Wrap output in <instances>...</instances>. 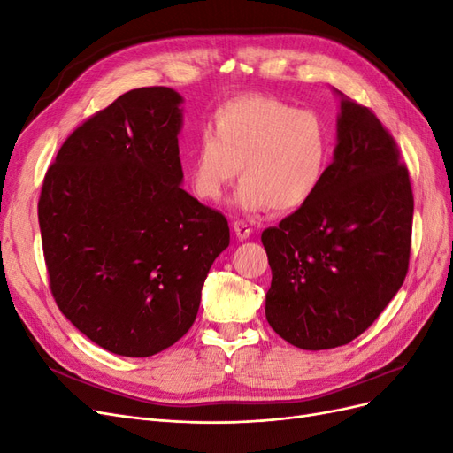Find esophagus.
I'll return each instance as SVG.
<instances>
[{
	"label": "esophagus",
	"mask_w": 453,
	"mask_h": 453,
	"mask_svg": "<svg viewBox=\"0 0 453 453\" xmlns=\"http://www.w3.org/2000/svg\"><path fill=\"white\" fill-rule=\"evenodd\" d=\"M232 228H234V234L238 240H248L253 232V228L245 221H234L232 223Z\"/></svg>",
	"instance_id": "esophagus-1"
}]
</instances>
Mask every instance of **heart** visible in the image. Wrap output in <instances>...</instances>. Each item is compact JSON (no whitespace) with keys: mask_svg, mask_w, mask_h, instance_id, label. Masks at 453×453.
Segmentation results:
<instances>
[{"mask_svg":"<svg viewBox=\"0 0 453 453\" xmlns=\"http://www.w3.org/2000/svg\"><path fill=\"white\" fill-rule=\"evenodd\" d=\"M331 157V128L319 113L245 94L215 109L211 132L200 135L190 157V187L200 200L219 202L240 168L242 210L287 213L315 196Z\"/></svg>","mask_w":453,"mask_h":453,"instance_id":"heart-1","label":"heart"}]
</instances>
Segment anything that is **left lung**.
<instances>
[{"label":"left lung","instance_id":"8db88e82","mask_svg":"<svg viewBox=\"0 0 453 453\" xmlns=\"http://www.w3.org/2000/svg\"><path fill=\"white\" fill-rule=\"evenodd\" d=\"M414 195L393 135L342 100L334 160L315 196L263 232L272 268L266 319L300 349L349 344L401 289Z\"/></svg>","mask_w":453,"mask_h":453}]
</instances>
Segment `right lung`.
<instances>
[{"mask_svg": "<svg viewBox=\"0 0 453 453\" xmlns=\"http://www.w3.org/2000/svg\"><path fill=\"white\" fill-rule=\"evenodd\" d=\"M181 96L135 88L62 143L37 215L54 303L100 348L149 357L193 326L228 221L181 188Z\"/></svg>", "mask_w": 453, "mask_h": 453, "instance_id": "obj_1", "label": "right lung"}]
</instances>
